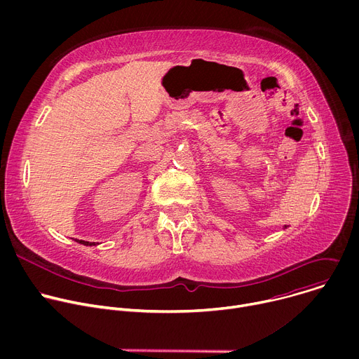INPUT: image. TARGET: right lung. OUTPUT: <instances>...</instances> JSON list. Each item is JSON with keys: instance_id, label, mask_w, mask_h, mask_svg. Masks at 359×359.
Instances as JSON below:
<instances>
[{"instance_id": "1", "label": "right lung", "mask_w": 359, "mask_h": 359, "mask_svg": "<svg viewBox=\"0 0 359 359\" xmlns=\"http://www.w3.org/2000/svg\"><path fill=\"white\" fill-rule=\"evenodd\" d=\"M76 241L83 244V245H95V243H89V241H83V240H76Z\"/></svg>"}]
</instances>
